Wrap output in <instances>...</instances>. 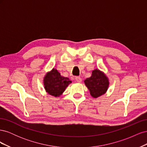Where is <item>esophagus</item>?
I'll return each instance as SVG.
<instances>
[{"mask_svg":"<svg viewBox=\"0 0 147 147\" xmlns=\"http://www.w3.org/2000/svg\"><path fill=\"white\" fill-rule=\"evenodd\" d=\"M75 80H76L77 82L80 83L82 82V78H81V77H75Z\"/></svg>","mask_w":147,"mask_h":147,"instance_id":"obj_1","label":"esophagus"}]
</instances>
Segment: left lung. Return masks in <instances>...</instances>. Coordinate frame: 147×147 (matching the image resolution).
Instances as JSON below:
<instances>
[{
    "label": "left lung",
    "mask_w": 147,
    "mask_h": 147,
    "mask_svg": "<svg viewBox=\"0 0 147 147\" xmlns=\"http://www.w3.org/2000/svg\"><path fill=\"white\" fill-rule=\"evenodd\" d=\"M84 83L90 90L91 95L95 98L105 94L109 85L108 78L97 69L92 71V75L84 80Z\"/></svg>",
    "instance_id": "obj_1"
}]
</instances>
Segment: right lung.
Wrapping results in <instances>:
<instances>
[{"label": "right lung", "mask_w": 147, "mask_h": 147, "mask_svg": "<svg viewBox=\"0 0 147 147\" xmlns=\"http://www.w3.org/2000/svg\"><path fill=\"white\" fill-rule=\"evenodd\" d=\"M71 83L68 78L62 77L58 71L53 69L44 78V86L47 92L53 96H59Z\"/></svg>", "instance_id": "right-lung-1"}]
</instances>
